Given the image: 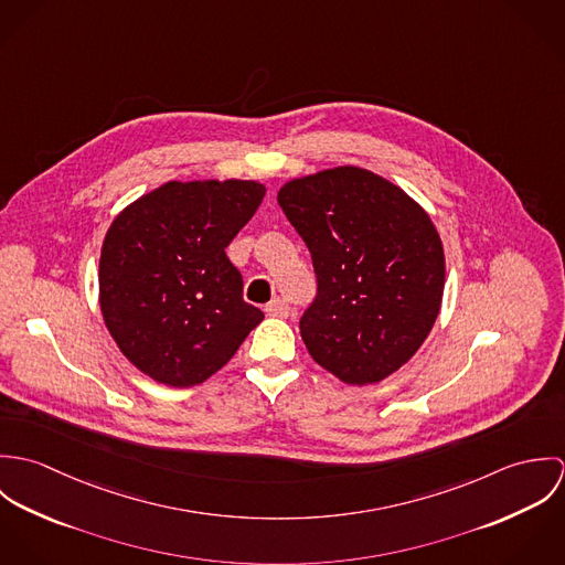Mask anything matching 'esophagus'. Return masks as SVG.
Listing matches in <instances>:
<instances>
[{
  "mask_svg": "<svg viewBox=\"0 0 565 565\" xmlns=\"http://www.w3.org/2000/svg\"><path fill=\"white\" fill-rule=\"evenodd\" d=\"M265 313L271 316V318H287V316L291 313V307H289L287 300L276 298V300H271V302L265 307Z\"/></svg>",
  "mask_w": 565,
  "mask_h": 565,
  "instance_id": "esophagus-1",
  "label": "esophagus"
}]
</instances>
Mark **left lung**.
Instances as JSON below:
<instances>
[{
    "mask_svg": "<svg viewBox=\"0 0 565 565\" xmlns=\"http://www.w3.org/2000/svg\"><path fill=\"white\" fill-rule=\"evenodd\" d=\"M278 204L307 243L318 296L300 320L309 354L348 385L379 383L428 337L444 296V247L390 180L334 167L287 182Z\"/></svg>",
    "mask_w": 565,
    "mask_h": 565,
    "instance_id": "obj_1",
    "label": "left lung"
}]
</instances>
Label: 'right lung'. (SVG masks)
I'll list each match as a JSON object with an SVG mask.
<instances>
[{
    "label": "right lung",
    "mask_w": 565,
    "mask_h": 565,
    "mask_svg": "<svg viewBox=\"0 0 565 565\" xmlns=\"http://www.w3.org/2000/svg\"><path fill=\"white\" fill-rule=\"evenodd\" d=\"M252 180L167 182L110 224L99 307L119 350L169 387L204 383L265 318L226 247L260 206Z\"/></svg>",
    "instance_id": "right-lung-1"
}]
</instances>
